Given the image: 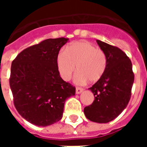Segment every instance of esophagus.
Listing matches in <instances>:
<instances>
[{"label":"esophagus","mask_w":147,"mask_h":147,"mask_svg":"<svg viewBox=\"0 0 147 147\" xmlns=\"http://www.w3.org/2000/svg\"><path fill=\"white\" fill-rule=\"evenodd\" d=\"M83 91V88H79V87H76V94H80Z\"/></svg>","instance_id":"obj_1"}]
</instances>
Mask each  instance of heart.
I'll use <instances>...</instances> for the list:
<instances>
[{"instance_id": "obj_1", "label": "heart", "mask_w": 147, "mask_h": 147, "mask_svg": "<svg viewBox=\"0 0 147 147\" xmlns=\"http://www.w3.org/2000/svg\"><path fill=\"white\" fill-rule=\"evenodd\" d=\"M57 65L61 77L68 81L76 69L79 72L75 81L79 84L86 82H96L105 74L107 66V58L102 49L87 41H80L69 45L59 51Z\"/></svg>"}]
</instances>
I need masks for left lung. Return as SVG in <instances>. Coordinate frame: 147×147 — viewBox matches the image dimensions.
<instances>
[{"mask_svg": "<svg viewBox=\"0 0 147 147\" xmlns=\"http://www.w3.org/2000/svg\"><path fill=\"white\" fill-rule=\"evenodd\" d=\"M107 58V66L101 80L89 90L95 100L84 108L88 119L96 123H107L118 117L127 107L134 82L131 60L116 46L96 40Z\"/></svg>", "mask_w": 147, "mask_h": 147, "instance_id": "8db88e82", "label": "left lung"}]
</instances>
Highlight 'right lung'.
<instances>
[{"label":"right lung","instance_id":"right-lung-1","mask_svg":"<svg viewBox=\"0 0 147 147\" xmlns=\"http://www.w3.org/2000/svg\"><path fill=\"white\" fill-rule=\"evenodd\" d=\"M68 39H47L22 51L11 62L9 85L23 119L46 127L62 118L65 100L76 88L60 77L57 58Z\"/></svg>","mask_w":147,"mask_h":147}]
</instances>
